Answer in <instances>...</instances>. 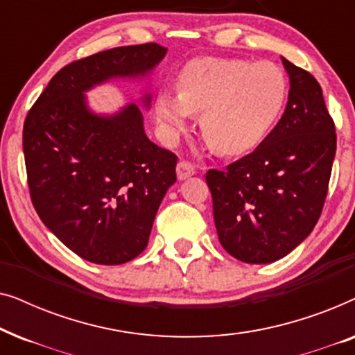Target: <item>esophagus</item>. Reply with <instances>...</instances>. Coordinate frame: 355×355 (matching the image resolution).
<instances>
[{"label":"esophagus","instance_id":"34e87169","mask_svg":"<svg viewBox=\"0 0 355 355\" xmlns=\"http://www.w3.org/2000/svg\"><path fill=\"white\" fill-rule=\"evenodd\" d=\"M176 173H178V179H187L196 174V166L191 162H186V159H181V162L178 163V168H176Z\"/></svg>","mask_w":355,"mask_h":355}]
</instances>
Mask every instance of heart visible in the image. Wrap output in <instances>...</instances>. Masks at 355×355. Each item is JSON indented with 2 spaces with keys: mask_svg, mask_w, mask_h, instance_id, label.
Masks as SVG:
<instances>
[{
  "mask_svg": "<svg viewBox=\"0 0 355 355\" xmlns=\"http://www.w3.org/2000/svg\"><path fill=\"white\" fill-rule=\"evenodd\" d=\"M288 98L284 72L270 61L198 58L178 76V94L159 92L155 114L164 137L174 140L192 114L218 153L241 155L263 142Z\"/></svg>",
  "mask_w": 355,
  "mask_h": 355,
  "instance_id": "1",
  "label": "heart"
}]
</instances>
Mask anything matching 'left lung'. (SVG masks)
I'll return each mask as SVG.
<instances>
[{
  "mask_svg": "<svg viewBox=\"0 0 355 355\" xmlns=\"http://www.w3.org/2000/svg\"><path fill=\"white\" fill-rule=\"evenodd\" d=\"M289 100L254 152L226 169H208L223 249L245 263H271L294 250L322 215L336 153V128L322 87L284 60Z\"/></svg>",
  "mask_w": 355,
  "mask_h": 355,
  "instance_id": "1",
  "label": "left lung"
}]
</instances>
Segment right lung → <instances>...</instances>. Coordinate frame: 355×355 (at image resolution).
Returning <instances> with one entry per match:
<instances>
[{
  "label": "right lung",
  "mask_w": 355,
  "mask_h": 355,
  "mask_svg": "<svg viewBox=\"0 0 355 355\" xmlns=\"http://www.w3.org/2000/svg\"><path fill=\"white\" fill-rule=\"evenodd\" d=\"M164 55L158 43H142L72 61L53 76L24 121L33 208L67 249L92 263L121 265L142 254L176 181L178 157L148 140L137 105L96 116L84 92L113 77L147 74Z\"/></svg>",
  "instance_id": "right-lung-1"
}]
</instances>
